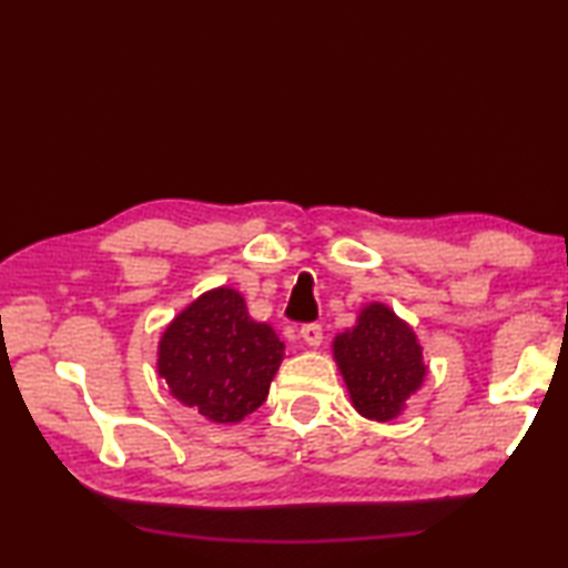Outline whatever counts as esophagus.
Instances as JSON below:
<instances>
[{
	"label": "esophagus",
	"instance_id": "esophagus-1",
	"mask_svg": "<svg viewBox=\"0 0 568 568\" xmlns=\"http://www.w3.org/2000/svg\"><path fill=\"white\" fill-rule=\"evenodd\" d=\"M301 338L305 345H311V348H318L323 343V328L318 323H307L301 328Z\"/></svg>",
	"mask_w": 568,
	"mask_h": 568
}]
</instances>
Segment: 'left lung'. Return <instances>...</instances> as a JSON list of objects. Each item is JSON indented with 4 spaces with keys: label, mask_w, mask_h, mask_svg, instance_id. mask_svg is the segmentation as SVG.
<instances>
[{
    "label": "left lung",
    "mask_w": 568,
    "mask_h": 568,
    "mask_svg": "<svg viewBox=\"0 0 568 568\" xmlns=\"http://www.w3.org/2000/svg\"><path fill=\"white\" fill-rule=\"evenodd\" d=\"M333 358L353 408L378 423L398 418L428 373L416 333L383 303L363 305L353 328L335 335Z\"/></svg>",
    "instance_id": "obj_1"
}]
</instances>
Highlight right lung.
Wrapping results in <instances>:
<instances>
[{
    "mask_svg": "<svg viewBox=\"0 0 568 568\" xmlns=\"http://www.w3.org/2000/svg\"><path fill=\"white\" fill-rule=\"evenodd\" d=\"M283 355L271 325L250 318L245 297L223 285L170 321L158 373L182 406L213 423H240L265 403Z\"/></svg>",
    "mask_w": 568,
    "mask_h": 568,
    "instance_id": "right-lung-1",
    "label": "right lung"
}]
</instances>
